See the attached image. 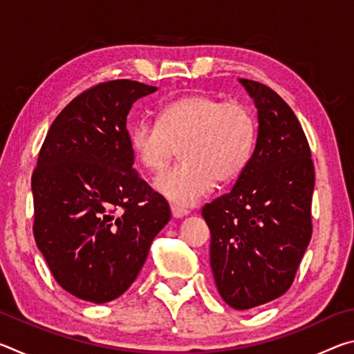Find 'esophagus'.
<instances>
[{
    "label": "esophagus",
    "instance_id": "obj_1",
    "mask_svg": "<svg viewBox=\"0 0 354 354\" xmlns=\"http://www.w3.org/2000/svg\"><path fill=\"white\" fill-rule=\"evenodd\" d=\"M171 214H173V217L183 218L189 214V209H185V207L179 206V205H171Z\"/></svg>",
    "mask_w": 354,
    "mask_h": 354
}]
</instances>
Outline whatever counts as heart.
<instances>
[{
	"instance_id": "obj_1",
	"label": "heart",
	"mask_w": 354,
	"mask_h": 354,
	"mask_svg": "<svg viewBox=\"0 0 354 354\" xmlns=\"http://www.w3.org/2000/svg\"><path fill=\"white\" fill-rule=\"evenodd\" d=\"M257 136L251 107L211 95H189L167 104L159 122L139 120L129 129L137 162L148 171H162L179 148L183 162L156 179L170 200L192 205L207 195L214 183L227 184L250 162Z\"/></svg>"
}]
</instances>
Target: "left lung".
Returning a JSON list of instances; mask_svg holds the SVG:
<instances>
[{
    "label": "left lung",
    "mask_w": 354,
    "mask_h": 354,
    "mask_svg": "<svg viewBox=\"0 0 354 354\" xmlns=\"http://www.w3.org/2000/svg\"><path fill=\"white\" fill-rule=\"evenodd\" d=\"M259 118L250 162L234 187L203 206L211 267L226 304L251 309L290 289L313 236L314 162L289 104L266 84L241 80Z\"/></svg>",
    "instance_id": "obj_1"
}]
</instances>
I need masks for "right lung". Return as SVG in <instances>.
I'll list each match as a JSON object with an SVG mask.
<instances>
[{
    "instance_id": "obj_1",
    "label": "right lung",
    "mask_w": 354,
    "mask_h": 354,
    "mask_svg": "<svg viewBox=\"0 0 354 354\" xmlns=\"http://www.w3.org/2000/svg\"><path fill=\"white\" fill-rule=\"evenodd\" d=\"M158 91L115 80L77 95L53 122L32 173L34 237L71 295L107 303L129 289L170 206L133 169L127 117Z\"/></svg>"
}]
</instances>
